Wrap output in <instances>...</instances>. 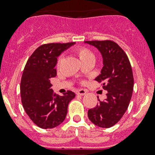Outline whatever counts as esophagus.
<instances>
[{
    "mask_svg": "<svg viewBox=\"0 0 155 155\" xmlns=\"http://www.w3.org/2000/svg\"><path fill=\"white\" fill-rule=\"evenodd\" d=\"M76 94H77L78 95L83 96V95H85V94H86V91L83 90V89H79V90H78L77 91H76Z\"/></svg>",
    "mask_w": 155,
    "mask_h": 155,
    "instance_id": "obj_1",
    "label": "esophagus"
}]
</instances>
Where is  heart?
I'll return each mask as SVG.
<instances>
[{
	"instance_id": "obj_1",
	"label": "heart",
	"mask_w": 155,
	"mask_h": 155,
	"mask_svg": "<svg viewBox=\"0 0 155 155\" xmlns=\"http://www.w3.org/2000/svg\"><path fill=\"white\" fill-rule=\"evenodd\" d=\"M75 51H76V52L79 55V58L81 60V61H82L84 60H86V59L93 58H94V54L92 53V51L90 49L85 47H78L75 49ZM61 59V58L59 59L58 63L60 62Z\"/></svg>"
}]
</instances>
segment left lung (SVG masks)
I'll return each instance as SVG.
<instances>
[{"instance_id":"left-lung-1","label":"left lung","mask_w":155,"mask_h":155,"mask_svg":"<svg viewBox=\"0 0 155 155\" xmlns=\"http://www.w3.org/2000/svg\"><path fill=\"white\" fill-rule=\"evenodd\" d=\"M101 54L103 68L95 80L102 82L107 91V98L94 109H89V120L100 127L109 128L118 122L129 106L133 90L134 76L127 56L115 42L85 41ZM98 98V97H97Z\"/></svg>"}]
</instances>
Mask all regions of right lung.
Here are the masks:
<instances>
[{"mask_svg": "<svg viewBox=\"0 0 155 155\" xmlns=\"http://www.w3.org/2000/svg\"><path fill=\"white\" fill-rule=\"evenodd\" d=\"M76 43H48L34 51L21 79V103L31 121L43 129H51L64 121L68 107L76 94L68 91L63 96L53 93L50 79L55 77L58 57Z\"/></svg>", "mask_w": 155, "mask_h": 155, "instance_id": "obj_1", "label": "right lung"}]
</instances>
